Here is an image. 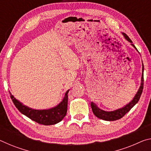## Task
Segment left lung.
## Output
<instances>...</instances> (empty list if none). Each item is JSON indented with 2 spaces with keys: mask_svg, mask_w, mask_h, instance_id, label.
I'll return each instance as SVG.
<instances>
[{
  "mask_svg": "<svg viewBox=\"0 0 151 151\" xmlns=\"http://www.w3.org/2000/svg\"><path fill=\"white\" fill-rule=\"evenodd\" d=\"M122 35L124 37L125 39H126L128 41L131 43V45L135 49H137V48L135 47V46L132 44V40L130 39V38L128 37V36L125 34V33H122ZM143 73H144V65L142 64V77H141V83H140V86L139 89V91L136 94V95L134 96V99L130 102L129 104H127V105H125L124 107H122L121 109H117L116 111H104L103 110L100 109L97 107L95 104L92 102L91 105L92 108V111H93V113L94 115L98 118L104 120V121H116V120H119L121 119L122 116H124L125 114H126L128 112H129L130 110H131L132 107H133L135 104H136L138 101H139L140 97L141 96V94L142 93L143 90V85H144V76H143Z\"/></svg>",
  "mask_w": 151,
  "mask_h": 151,
  "instance_id": "obj_1",
  "label": "left lung"
}]
</instances>
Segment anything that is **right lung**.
<instances>
[{
	"label": "right lung",
	"instance_id": "add662e5",
	"mask_svg": "<svg viewBox=\"0 0 151 151\" xmlns=\"http://www.w3.org/2000/svg\"><path fill=\"white\" fill-rule=\"evenodd\" d=\"M66 92L63 101L57 106L47 110H35L23 105L10 93L11 98L18 110L24 115L29 117L32 121L43 125H52L58 123L63 119L67 112L68 93Z\"/></svg>",
	"mask_w": 151,
	"mask_h": 151
}]
</instances>
